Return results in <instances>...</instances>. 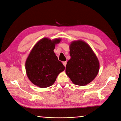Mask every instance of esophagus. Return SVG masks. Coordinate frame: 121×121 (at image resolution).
Wrapping results in <instances>:
<instances>
[{
  "label": "esophagus",
  "mask_w": 121,
  "mask_h": 121,
  "mask_svg": "<svg viewBox=\"0 0 121 121\" xmlns=\"http://www.w3.org/2000/svg\"><path fill=\"white\" fill-rule=\"evenodd\" d=\"M63 64L64 66L65 67L66 66V64H67V62H66V61H63Z\"/></svg>",
  "instance_id": "obj_1"
}]
</instances>
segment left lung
<instances>
[{
    "label": "left lung",
    "instance_id": "obj_1",
    "mask_svg": "<svg viewBox=\"0 0 121 121\" xmlns=\"http://www.w3.org/2000/svg\"><path fill=\"white\" fill-rule=\"evenodd\" d=\"M69 49L70 59L66 66V74L75 85H86L98 74L99 60L90 45L83 40L72 42Z\"/></svg>",
    "mask_w": 121,
    "mask_h": 121
}]
</instances>
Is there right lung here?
Returning a JSON list of instances; mask_svg holds the SVG:
<instances>
[{"label":"right lung","instance_id":"obj_1","mask_svg":"<svg viewBox=\"0 0 121 121\" xmlns=\"http://www.w3.org/2000/svg\"><path fill=\"white\" fill-rule=\"evenodd\" d=\"M60 38L53 40L43 38L36 43L25 63L26 74L30 82L40 88H46L55 83L57 77L65 69V66L54 50Z\"/></svg>","mask_w":121,"mask_h":121}]
</instances>
